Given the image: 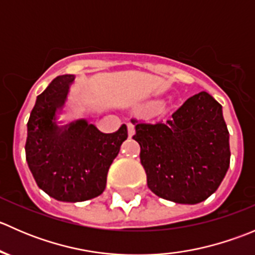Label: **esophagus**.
Segmentation results:
<instances>
[{
  "mask_svg": "<svg viewBox=\"0 0 255 255\" xmlns=\"http://www.w3.org/2000/svg\"><path fill=\"white\" fill-rule=\"evenodd\" d=\"M127 129H128V135H129V137H132L135 132L134 126H133L132 123H127Z\"/></svg>",
  "mask_w": 255,
  "mask_h": 255,
  "instance_id": "esophagus-1",
  "label": "esophagus"
}]
</instances>
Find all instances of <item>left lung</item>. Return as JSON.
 Segmentation results:
<instances>
[{
	"label": "left lung",
	"mask_w": 255,
	"mask_h": 255,
	"mask_svg": "<svg viewBox=\"0 0 255 255\" xmlns=\"http://www.w3.org/2000/svg\"><path fill=\"white\" fill-rule=\"evenodd\" d=\"M130 122L146 184L156 196L195 205L218 189L230 168V133L222 106L210 94L187 99L166 121Z\"/></svg>",
	"instance_id": "8db88e82"
}]
</instances>
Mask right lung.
Returning <instances> with one entry per match:
<instances>
[{
    "label": "right lung",
    "instance_id": "1",
    "mask_svg": "<svg viewBox=\"0 0 255 255\" xmlns=\"http://www.w3.org/2000/svg\"><path fill=\"white\" fill-rule=\"evenodd\" d=\"M74 75L58 76L37 97L27 123L25 159L35 182L50 197L80 202L101 195L121 144L128 137L122 125L102 133L86 120L61 125L59 116Z\"/></svg>",
    "mask_w": 255,
    "mask_h": 255
}]
</instances>
